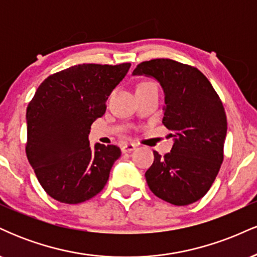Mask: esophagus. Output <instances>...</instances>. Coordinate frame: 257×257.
I'll use <instances>...</instances> for the list:
<instances>
[{
	"mask_svg": "<svg viewBox=\"0 0 257 257\" xmlns=\"http://www.w3.org/2000/svg\"><path fill=\"white\" fill-rule=\"evenodd\" d=\"M135 149H137V145H135V144H132V143H126V144H124V145H122V152L123 153L132 152V151H134Z\"/></svg>",
	"mask_w": 257,
	"mask_h": 257,
	"instance_id": "obj_1",
	"label": "esophagus"
}]
</instances>
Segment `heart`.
<instances>
[{
  "mask_svg": "<svg viewBox=\"0 0 257 257\" xmlns=\"http://www.w3.org/2000/svg\"><path fill=\"white\" fill-rule=\"evenodd\" d=\"M152 83H150V82H143V83H140L138 85V87H141V85H151Z\"/></svg>",
  "mask_w": 257,
  "mask_h": 257,
  "instance_id": "heart-1",
  "label": "heart"
}]
</instances>
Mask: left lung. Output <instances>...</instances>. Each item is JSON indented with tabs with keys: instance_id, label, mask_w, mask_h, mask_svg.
I'll return each mask as SVG.
<instances>
[{
	"instance_id": "1",
	"label": "left lung",
	"mask_w": 257,
	"mask_h": 257,
	"mask_svg": "<svg viewBox=\"0 0 257 257\" xmlns=\"http://www.w3.org/2000/svg\"><path fill=\"white\" fill-rule=\"evenodd\" d=\"M134 76L155 78L164 91L163 124L173 132L172 151L145 173L150 190L174 205L202 198L223 161L227 119L222 102L208 78L196 67L172 59L139 64Z\"/></svg>"
}]
</instances>
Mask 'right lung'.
<instances>
[{
	"label": "right lung",
	"mask_w": 257,
	"mask_h": 257,
	"mask_svg": "<svg viewBox=\"0 0 257 257\" xmlns=\"http://www.w3.org/2000/svg\"><path fill=\"white\" fill-rule=\"evenodd\" d=\"M129 69V63L75 65L44 79L26 108V156L58 202L77 204L105 187L120 150L102 144L91 149L88 135Z\"/></svg>",
	"instance_id": "right-lung-1"
}]
</instances>
